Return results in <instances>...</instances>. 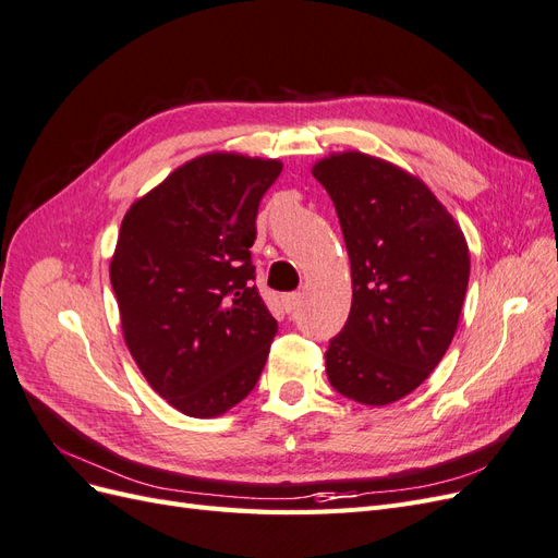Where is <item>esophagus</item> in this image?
I'll use <instances>...</instances> for the list:
<instances>
[{
    "label": "esophagus",
    "instance_id": "obj_1",
    "mask_svg": "<svg viewBox=\"0 0 558 558\" xmlns=\"http://www.w3.org/2000/svg\"><path fill=\"white\" fill-rule=\"evenodd\" d=\"M281 302H283V310L286 312H295L298 307H300V302H302V293H286L283 298H281Z\"/></svg>",
    "mask_w": 558,
    "mask_h": 558
}]
</instances>
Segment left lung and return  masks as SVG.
<instances>
[{
	"label": "left lung",
	"instance_id": "obj_1",
	"mask_svg": "<svg viewBox=\"0 0 558 558\" xmlns=\"http://www.w3.org/2000/svg\"><path fill=\"white\" fill-rule=\"evenodd\" d=\"M340 218L353 300L326 351L337 393L369 408L424 384L447 353L470 279L463 230L418 177L344 150L312 167Z\"/></svg>",
	"mask_w": 558,
	"mask_h": 558
}]
</instances>
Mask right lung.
<instances>
[{"label": "right lung", "instance_id": "right-lung-1", "mask_svg": "<svg viewBox=\"0 0 558 558\" xmlns=\"http://www.w3.org/2000/svg\"><path fill=\"white\" fill-rule=\"evenodd\" d=\"M281 162L205 154L123 216L109 277L134 363L185 416H221L256 386L277 320L253 286L251 246Z\"/></svg>", "mask_w": 558, "mask_h": 558}]
</instances>
